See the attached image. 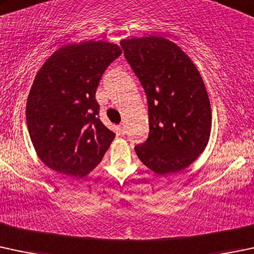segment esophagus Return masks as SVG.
I'll return each mask as SVG.
<instances>
[{"mask_svg": "<svg viewBox=\"0 0 254 254\" xmlns=\"http://www.w3.org/2000/svg\"><path fill=\"white\" fill-rule=\"evenodd\" d=\"M118 130H119V132H120V134H122V135H124L125 132H127V127H125L124 123H122V124L119 125Z\"/></svg>", "mask_w": 254, "mask_h": 254, "instance_id": "34e87169", "label": "esophagus"}]
</instances>
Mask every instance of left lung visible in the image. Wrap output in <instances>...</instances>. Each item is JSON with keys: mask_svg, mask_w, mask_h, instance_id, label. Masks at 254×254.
Wrapping results in <instances>:
<instances>
[{"mask_svg": "<svg viewBox=\"0 0 254 254\" xmlns=\"http://www.w3.org/2000/svg\"><path fill=\"white\" fill-rule=\"evenodd\" d=\"M120 46L147 96L149 134L135 146L136 154L156 174L185 169L204 151L210 135L209 98L198 70L163 37H134Z\"/></svg>", "mask_w": 254, "mask_h": 254, "instance_id": "1", "label": "left lung"}]
</instances>
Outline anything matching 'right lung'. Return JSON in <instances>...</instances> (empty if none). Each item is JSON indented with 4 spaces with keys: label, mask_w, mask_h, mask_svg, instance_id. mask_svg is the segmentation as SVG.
I'll list each match as a JSON object with an SVG mask.
<instances>
[{
    "label": "right lung",
    "mask_w": 254,
    "mask_h": 254,
    "mask_svg": "<svg viewBox=\"0 0 254 254\" xmlns=\"http://www.w3.org/2000/svg\"><path fill=\"white\" fill-rule=\"evenodd\" d=\"M117 45L87 41L56 51L39 70L26 102V124L37 156L51 169L82 178L116 137L101 122L96 90Z\"/></svg>",
    "instance_id": "1"
}]
</instances>
